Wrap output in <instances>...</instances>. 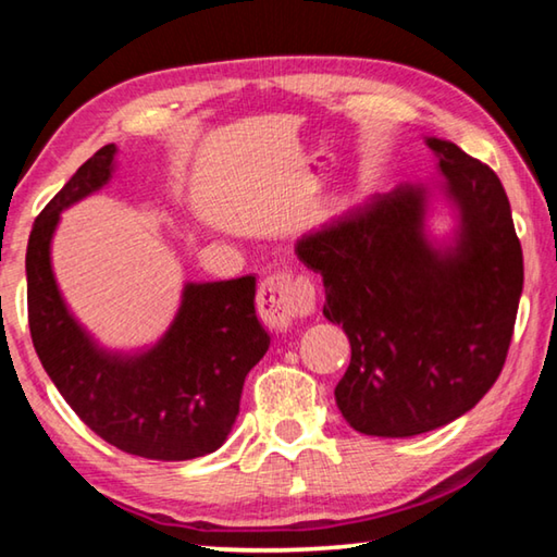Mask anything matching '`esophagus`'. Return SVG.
Returning a JSON list of instances; mask_svg holds the SVG:
<instances>
[{
    "instance_id": "1",
    "label": "esophagus",
    "mask_w": 557,
    "mask_h": 557,
    "mask_svg": "<svg viewBox=\"0 0 557 557\" xmlns=\"http://www.w3.org/2000/svg\"><path fill=\"white\" fill-rule=\"evenodd\" d=\"M314 309V285L307 277H292L289 272H275L260 282L258 314L270 329H287L297 317Z\"/></svg>"
}]
</instances>
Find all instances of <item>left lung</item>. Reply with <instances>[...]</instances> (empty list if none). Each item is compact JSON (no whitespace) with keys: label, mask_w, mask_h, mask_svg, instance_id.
<instances>
[{"label":"left lung","mask_w":557,"mask_h":557,"mask_svg":"<svg viewBox=\"0 0 557 557\" xmlns=\"http://www.w3.org/2000/svg\"><path fill=\"white\" fill-rule=\"evenodd\" d=\"M428 147L459 215L455 243L428 240V188L400 184L295 248L324 280V317L351 342L338 410L373 437L422 435L474 408L504 369L523 289L498 176L447 139Z\"/></svg>","instance_id":"8db88e82"}]
</instances>
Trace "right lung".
<instances>
[{
  "label": "right lung",
  "instance_id": "obj_1",
  "mask_svg": "<svg viewBox=\"0 0 557 557\" xmlns=\"http://www.w3.org/2000/svg\"><path fill=\"white\" fill-rule=\"evenodd\" d=\"M115 145L98 149L36 219L26 248V299L36 354L73 412L127 455L182 461L219 449L240 410L245 375L270 346L256 314V277L188 282L159 344L108 354L71 317L51 270L61 211L106 186Z\"/></svg>",
  "mask_w": 557,
  "mask_h": 557
}]
</instances>
